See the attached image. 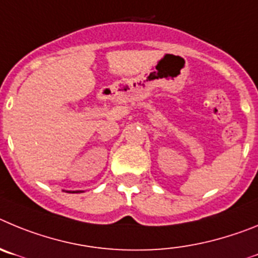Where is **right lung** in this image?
<instances>
[{"mask_svg":"<svg viewBox=\"0 0 258 258\" xmlns=\"http://www.w3.org/2000/svg\"><path fill=\"white\" fill-rule=\"evenodd\" d=\"M67 192H80V191H67Z\"/></svg>","mask_w":258,"mask_h":258,"instance_id":"obj_1","label":"right lung"}]
</instances>
